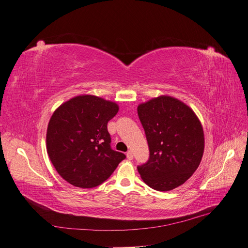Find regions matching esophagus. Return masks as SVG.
<instances>
[{"instance_id": "1", "label": "esophagus", "mask_w": 248, "mask_h": 248, "mask_svg": "<svg viewBox=\"0 0 248 248\" xmlns=\"http://www.w3.org/2000/svg\"><path fill=\"white\" fill-rule=\"evenodd\" d=\"M126 157H127V159H129V160L133 159V158H134L133 153H131V152H127V153H126Z\"/></svg>"}]
</instances>
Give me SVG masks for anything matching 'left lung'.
<instances>
[{
    "mask_svg": "<svg viewBox=\"0 0 248 248\" xmlns=\"http://www.w3.org/2000/svg\"><path fill=\"white\" fill-rule=\"evenodd\" d=\"M150 158L138 167L141 179L158 191L184 185L194 173L204 151L201 121L185 103L170 95H159L138 107Z\"/></svg>",
    "mask_w": 248,
    "mask_h": 248,
    "instance_id": "left-lung-1",
    "label": "left lung"
}]
</instances>
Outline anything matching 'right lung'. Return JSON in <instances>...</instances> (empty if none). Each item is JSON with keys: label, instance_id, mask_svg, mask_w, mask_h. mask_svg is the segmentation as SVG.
<instances>
[{"label": "right lung", "instance_id": "add662e5", "mask_svg": "<svg viewBox=\"0 0 248 248\" xmlns=\"http://www.w3.org/2000/svg\"><path fill=\"white\" fill-rule=\"evenodd\" d=\"M118 111V104L93 94L72 97L54 111L46 129V153L69 184L81 188L100 186L125 158L109 144L108 123Z\"/></svg>", "mask_w": 248, "mask_h": 248}]
</instances>
